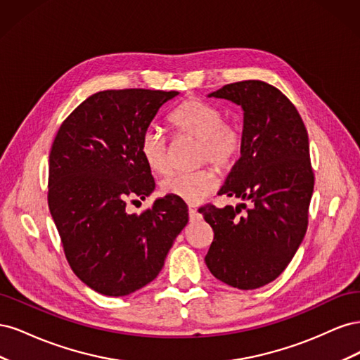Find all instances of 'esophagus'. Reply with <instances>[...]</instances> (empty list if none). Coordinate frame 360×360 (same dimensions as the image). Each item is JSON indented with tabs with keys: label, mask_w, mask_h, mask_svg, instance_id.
<instances>
[{
	"label": "esophagus",
	"mask_w": 360,
	"mask_h": 360,
	"mask_svg": "<svg viewBox=\"0 0 360 360\" xmlns=\"http://www.w3.org/2000/svg\"><path fill=\"white\" fill-rule=\"evenodd\" d=\"M189 216H191V219H198L200 213L197 212V209H193V207H189Z\"/></svg>",
	"instance_id": "34e87169"
}]
</instances>
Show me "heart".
Segmentation results:
<instances>
[{
    "label": "heart",
    "mask_w": 360,
    "mask_h": 360,
    "mask_svg": "<svg viewBox=\"0 0 360 360\" xmlns=\"http://www.w3.org/2000/svg\"><path fill=\"white\" fill-rule=\"evenodd\" d=\"M174 132L198 139V163L210 162L225 169L231 167L242 150V129L224 120V112L216 105L200 99H189L174 110L168 118ZM139 153L146 165L156 174L169 169V151L165 136L156 127H148L139 143ZM217 180L210 169L186 174H174L163 180L160 189L165 195L188 204H200L214 192Z\"/></svg>",
    "instance_id": "obj_1"
}]
</instances>
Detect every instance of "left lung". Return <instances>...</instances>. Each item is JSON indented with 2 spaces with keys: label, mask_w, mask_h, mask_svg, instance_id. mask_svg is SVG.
Segmentation results:
<instances>
[{
  "label": "left lung",
  "mask_w": 360,
  "mask_h": 360,
  "mask_svg": "<svg viewBox=\"0 0 360 360\" xmlns=\"http://www.w3.org/2000/svg\"><path fill=\"white\" fill-rule=\"evenodd\" d=\"M209 97L243 111L240 158L217 193L252 205L242 216L245 204L200 209L214 233L205 264L225 284L255 290L285 270L307 233L314 192L308 132L294 105L263 81L228 84Z\"/></svg>",
  "instance_id": "left-lung-1"
}]
</instances>
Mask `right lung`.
I'll return each instance as SVG.
<instances>
[{
    "mask_svg": "<svg viewBox=\"0 0 360 360\" xmlns=\"http://www.w3.org/2000/svg\"><path fill=\"white\" fill-rule=\"evenodd\" d=\"M179 91L106 90L66 118L49 155L48 204L75 275L105 296H127L153 281L189 221L184 201L165 195L129 214V197L155 191L139 153L143 134Z\"/></svg>",
    "mask_w": 360,
    "mask_h": 360,
    "instance_id": "obj_1",
    "label": "right lung"
}]
</instances>
